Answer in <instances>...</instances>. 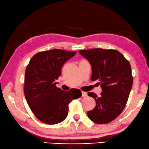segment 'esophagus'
<instances>
[{
  "label": "esophagus",
  "instance_id": "1",
  "mask_svg": "<svg viewBox=\"0 0 149 149\" xmlns=\"http://www.w3.org/2000/svg\"><path fill=\"white\" fill-rule=\"evenodd\" d=\"M87 95H88L87 92H82V95H81L82 97H86V96H87Z\"/></svg>",
  "mask_w": 149,
  "mask_h": 149
}]
</instances>
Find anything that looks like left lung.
I'll list each match as a JSON object with an SVG mask.
<instances>
[{"label":"left lung","instance_id":"left-lung-1","mask_svg":"<svg viewBox=\"0 0 149 149\" xmlns=\"http://www.w3.org/2000/svg\"><path fill=\"white\" fill-rule=\"evenodd\" d=\"M79 53L92 65L91 79L100 81V96L88 92L96 100V106L88 116L97 124L110 123L123 112L132 89L133 78L130 63L122 53L114 49H92Z\"/></svg>","mask_w":149,"mask_h":149}]
</instances>
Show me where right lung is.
<instances>
[{
	"mask_svg": "<svg viewBox=\"0 0 149 149\" xmlns=\"http://www.w3.org/2000/svg\"><path fill=\"white\" fill-rule=\"evenodd\" d=\"M76 52L52 49L34 55L26 66L24 93L33 114L47 124L60 123L67 117L68 105L81 97L78 89L64 91L56 86L63 64Z\"/></svg>",
	"mask_w": 149,
	"mask_h": 149,
	"instance_id": "obj_1",
	"label": "right lung"
}]
</instances>
